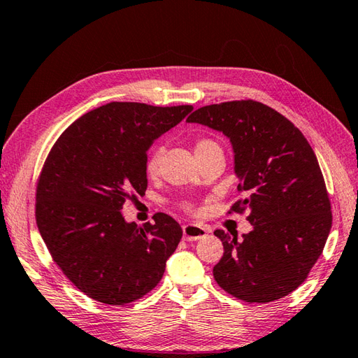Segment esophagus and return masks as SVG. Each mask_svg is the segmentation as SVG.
Here are the masks:
<instances>
[{
    "mask_svg": "<svg viewBox=\"0 0 358 358\" xmlns=\"http://www.w3.org/2000/svg\"><path fill=\"white\" fill-rule=\"evenodd\" d=\"M182 231H184L185 241H197V239H202V237H205L206 233H208V229L201 227V225H196V224H188V225L182 227Z\"/></svg>",
    "mask_w": 358,
    "mask_h": 358,
    "instance_id": "obj_1",
    "label": "esophagus"
}]
</instances>
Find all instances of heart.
I'll use <instances>...</instances> for the list:
<instances>
[{
  "mask_svg": "<svg viewBox=\"0 0 358 358\" xmlns=\"http://www.w3.org/2000/svg\"><path fill=\"white\" fill-rule=\"evenodd\" d=\"M217 148H220L217 142L210 139V138H199L194 142V152H196L197 157H201V156L213 152V150H217ZM161 159H162V150L159 147L153 148L152 153L148 155L147 161H145V171L150 178H155L159 174V169H161ZM184 210L188 213H196L193 205H189V203L184 205Z\"/></svg>",
  "mask_w": 358,
  "mask_h": 358,
  "instance_id": "heart-1",
  "label": "heart"
}]
</instances>
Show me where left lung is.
<instances>
[{"label":"left lung","mask_w":358,"mask_h":358,"mask_svg":"<svg viewBox=\"0 0 358 358\" xmlns=\"http://www.w3.org/2000/svg\"><path fill=\"white\" fill-rule=\"evenodd\" d=\"M188 122L229 138L242 193L228 214L248 213L252 229H216L224 256L213 268L219 287L248 303H268L297 289L323 252L331 201L314 150L289 119L252 99L197 108Z\"/></svg>","instance_id":"left-lung-1"}]
</instances>
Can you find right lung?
I'll use <instances>...</instances> for the list:
<instances>
[{
    "mask_svg": "<svg viewBox=\"0 0 358 358\" xmlns=\"http://www.w3.org/2000/svg\"><path fill=\"white\" fill-rule=\"evenodd\" d=\"M192 110L110 102L70 124L47 155L36 225L55 264L90 299L131 303L161 282L180 225L165 213L153 224H127L121 210L145 194L148 147Z\"/></svg>",
    "mask_w": 358,
    "mask_h": 358,
    "instance_id": "add662e5",
    "label": "right lung"
}]
</instances>
